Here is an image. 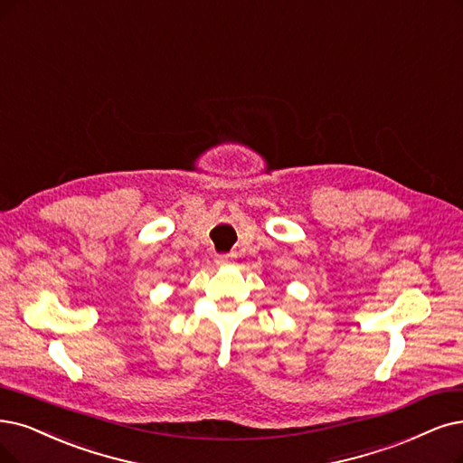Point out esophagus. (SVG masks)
<instances>
[{
	"label": "esophagus",
	"mask_w": 463,
	"mask_h": 463,
	"mask_svg": "<svg viewBox=\"0 0 463 463\" xmlns=\"http://www.w3.org/2000/svg\"><path fill=\"white\" fill-rule=\"evenodd\" d=\"M232 260H234L232 253H217V255H215V261H217L219 265H227V263H231Z\"/></svg>",
	"instance_id": "obj_1"
}]
</instances>
